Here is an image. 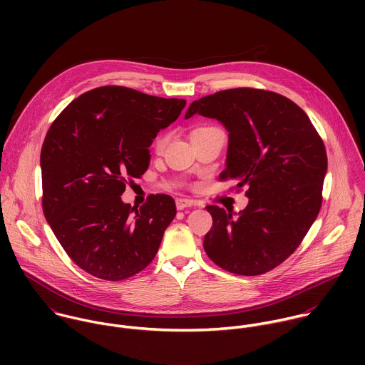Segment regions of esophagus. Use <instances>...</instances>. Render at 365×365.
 <instances>
[{"label": "esophagus", "mask_w": 365, "mask_h": 365, "mask_svg": "<svg viewBox=\"0 0 365 365\" xmlns=\"http://www.w3.org/2000/svg\"><path fill=\"white\" fill-rule=\"evenodd\" d=\"M190 206H193V200L185 199V197H178L176 199V207H178L179 211L186 210V207H190Z\"/></svg>", "instance_id": "34e87169"}]
</instances>
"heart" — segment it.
Masks as SVG:
<instances>
[{
	"instance_id": "b5f03b06",
	"label": "heart",
	"mask_w": 365,
	"mask_h": 365,
	"mask_svg": "<svg viewBox=\"0 0 365 365\" xmlns=\"http://www.w3.org/2000/svg\"><path fill=\"white\" fill-rule=\"evenodd\" d=\"M200 130H207V128H197L196 131H200ZM165 144H166V137H159L158 140H155V143H154V147H155V150L158 151H162L163 150V147H165Z\"/></svg>"
}]
</instances>
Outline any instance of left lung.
Segmentation results:
<instances>
[{
    "mask_svg": "<svg viewBox=\"0 0 365 365\" xmlns=\"http://www.w3.org/2000/svg\"><path fill=\"white\" fill-rule=\"evenodd\" d=\"M196 114L225 127L221 179L248 189L238 215L206 206L214 224L203 248L227 272L263 274L293 254L319 214L328 169L324 141L302 108L270 91H220L193 101L185 118Z\"/></svg>",
    "mask_w": 365,
    "mask_h": 365,
    "instance_id": "8db88e82",
    "label": "left lung"
}]
</instances>
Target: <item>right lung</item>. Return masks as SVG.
<instances>
[{"label":"right lung","instance_id":"add662e5","mask_svg":"<svg viewBox=\"0 0 365 365\" xmlns=\"http://www.w3.org/2000/svg\"><path fill=\"white\" fill-rule=\"evenodd\" d=\"M185 99L124 86H101L72 101L44 138L43 212L56 238L86 273L118 282L144 270L176 215L173 197L124 203L127 179L150 165L153 140L178 120Z\"/></svg>","mask_w":365,"mask_h":365}]
</instances>
